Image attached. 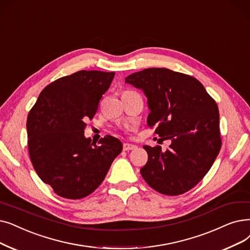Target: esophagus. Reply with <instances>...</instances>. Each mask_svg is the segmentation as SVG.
<instances>
[{
	"label": "esophagus",
	"instance_id": "34e87169",
	"mask_svg": "<svg viewBox=\"0 0 250 250\" xmlns=\"http://www.w3.org/2000/svg\"><path fill=\"white\" fill-rule=\"evenodd\" d=\"M123 148H124V150H125V151H129V150H134V149H136V148H137V146H135V145H133V144L125 143V144H124V146H123Z\"/></svg>",
	"mask_w": 250,
	"mask_h": 250
}]
</instances>
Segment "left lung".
<instances>
[{
    "instance_id": "8db88e82",
    "label": "left lung",
    "mask_w": 250,
    "mask_h": 250,
    "mask_svg": "<svg viewBox=\"0 0 250 250\" xmlns=\"http://www.w3.org/2000/svg\"><path fill=\"white\" fill-rule=\"evenodd\" d=\"M125 83L143 90L150 113L147 124L167 151L143 146L148 153L141 175L155 191L177 196L188 192L210 169L222 147L219 108L203 84L191 75L167 68H146Z\"/></svg>"
}]
</instances>
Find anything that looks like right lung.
<instances>
[{"label":"right lung","instance_id":"obj_1","mask_svg":"<svg viewBox=\"0 0 250 250\" xmlns=\"http://www.w3.org/2000/svg\"><path fill=\"white\" fill-rule=\"evenodd\" d=\"M115 72L81 70L42 90L27 115L30 161L41 180L60 197L82 199L105 179L123 144L107 135L98 144L83 136Z\"/></svg>","mask_w":250,"mask_h":250}]
</instances>
